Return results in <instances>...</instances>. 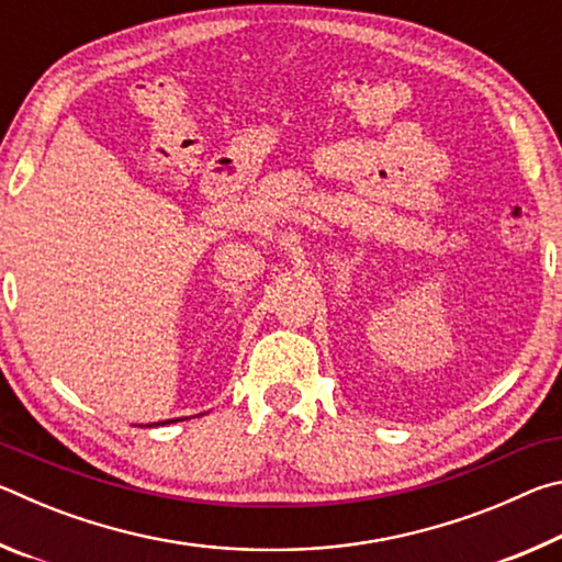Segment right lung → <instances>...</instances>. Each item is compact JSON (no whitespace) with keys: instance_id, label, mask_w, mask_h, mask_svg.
Returning a JSON list of instances; mask_svg holds the SVG:
<instances>
[{"instance_id":"1","label":"right lung","mask_w":562,"mask_h":562,"mask_svg":"<svg viewBox=\"0 0 562 562\" xmlns=\"http://www.w3.org/2000/svg\"><path fill=\"white\" fill-rule=\"evenodd\" d=\"M180 418H168V422H158V424H148V426H166V424H176Z\"/></svg>"}]
</instances>
